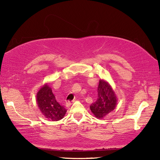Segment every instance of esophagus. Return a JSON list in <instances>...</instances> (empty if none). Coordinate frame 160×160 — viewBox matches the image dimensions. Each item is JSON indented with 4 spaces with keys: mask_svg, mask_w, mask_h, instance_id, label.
I'll return each mask as SVG.
<instances>
[{
    "mask_svg": "<svg viewBox=\"0 0 160 160\" xmlns=\"http://www.w3.org/2000/svg\"><path fill=\"white\" fill-rule=\"evenodd\" d=\"M74 101H75V100H74L73 102H70V101H68V102H66V106L69 107L70 106H71V105L72 103H73V102Z\"/></svg>",
    "mask_w": 160,
    "mask_h": 160,
    "instance_id": "1",
    "label": "esophagus"
}]
</instances>
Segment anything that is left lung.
I'll return each mask as SVG.
<instances>
[{"label": "left lung", "mask_w": 160, "mask_h": 160, "mask_svg": "<svg viewBox=\"0 0 160 160\" xmlns=\"http://www.w3.org/2000/svg\"><path fill=\"white\" fill-rule=\"evenodd\" d=\"M98 99L90 106V110L98 119H102L114 110L117 97L112 87L104 79H100L98 87Z\"/></svg>", "instance_id": "left-lung-1"}]
</instances>
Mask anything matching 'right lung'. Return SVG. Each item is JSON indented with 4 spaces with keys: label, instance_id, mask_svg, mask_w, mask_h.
Wrapping results in <instances>:
<instances>
[{
    "label": "right lung",
    "instance_id": "1",
    "mask_svg": "<svg viewBox=\"0 0 160 160\" xmlns=\"http://www.w3.org/2000/svg\"><path fill=\"white\" fill-rule=\"evenodd\" d=\"M36 102L42 114L51 121H59L66 113V109L56 100L49 83L43 84L38 91Z\"/></svg>",
    "mask_w": 160,
    "mask_h": 160
}]
</instances>
